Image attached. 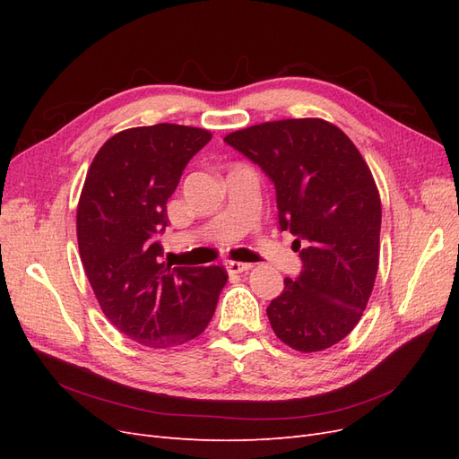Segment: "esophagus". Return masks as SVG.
<instances>
[{
  "label": "esophagus",
  "instance_id": "obj_1",
  "mask_svg": "<svg viewBox=\"0 0 459 459\" xmlns=\"http://www.w3.org/2000/svg\"><path fill=\"white\" fill-rule=\"evenodd\" d=\"M251 268H253V264H247V262H226L228 273H243Z\"/></svg>",
  "mask_w": 459,
  "mask_h": 459
}]
</instances>
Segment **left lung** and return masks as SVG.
I'll return each mask as SVG.
<instances>
[{"label": "left lung", "mask_w": 459, "mask_h": 459, "mask_svg": "<svg viewBox=\"0 0 459 459\" xmlns=\"http://www.w3.org/2000/svg\"><path fill=\"white\" fill-rule=\"evenodd\" d=\"M224 142L275 186L280 230L295 235L300 273L266 308L290 349L317 352L362 317L379 266L381 199L356 145L322 118L264 122Z\"/></svg>", "instance_id": "left-lung-1"}]
</instances>
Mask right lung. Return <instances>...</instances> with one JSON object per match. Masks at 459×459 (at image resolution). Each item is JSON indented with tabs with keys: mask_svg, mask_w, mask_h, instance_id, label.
<instances>
[{
	"mask_svg": "<svg viewBox=\"0 0 459 459\" xmlns=\"http://www.w3.org/2000/svg\"><path fill=\"white\" fill-rule=\"evenodd\" d=\"M211 137L179 124L118 132L97 151L82 187L78 248L97 302L120 333L151 349L201 335L228 281L221 266L164 264L157 241L169 226L166 201Z\"/></svg>",
	"mask_w": 459,
	"mask_h": 459,
	"instance_id": "obj_1",
	"label": "right lung"
}]
</instances>
